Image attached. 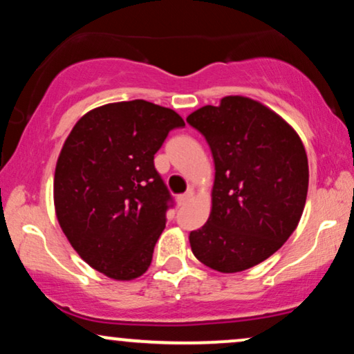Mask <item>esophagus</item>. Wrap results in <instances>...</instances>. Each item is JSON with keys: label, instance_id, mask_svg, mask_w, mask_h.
I'll list each match as a JSON object with an SVG mask.
<instances>
[{"label": "esophagus", "instance_id": "obj_1", "mask_svg": "<svg viewBox=\"0 0 354 354\" xmlns=\"http://www.w3.org/2000/svg\"><path fill=\"white\" fill-rule=\"evenodd\" d=\"M193 189H189V191H186L185 194H180V196L176 198V201H178V205L180 206H183V205H186V203H188L191 198H193Z\"/></svg>", "mask_w": 354, "mask_h": 354}]
</instances>
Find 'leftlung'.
<instances>
[{
    "instance_id": "obj_1",
    "label": "left lung",
    "mask_w": 354,
    "mask_h": 354,
    "mask_svg": "<svg viewBox=\"0 0 354 354\" xmlns=\"http://www.w3.org/2000/svg\"><path fill=\"white\" fill-rule=\"evenodd\" d=\"M214 160L211 213L191 231L193 254L238 273L270 258L298 226L308 194V156L298 133L265 104L226 96L186 118Z\"/></svg>"
}]
</instances>
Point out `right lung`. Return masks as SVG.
Here are the masks:
<instances>
[{
	"instance_id": "obj_1",
	"label": "right lung",
	"mask_w": 354,
	"mask_h": 354,
	"mask_svg": "<svg viewBox=\"0 0 354 354\" xmlns=\"http://www.w3.org/2000/svg\"><path fill=\"white\" fill-rule=\"evenodd\" d=\"M181 126L173 109L121 101L91 109L64 141L55 171L56 218L76 253L108 278L129 281L151 265L173 206L154 154Z\"/></svg>"
}]
</instances>
